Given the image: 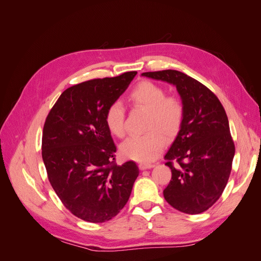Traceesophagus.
Here are the masks:
<instances>
[{"instance_id": "obj_1", "label": "esophagus", "mask_w": 261, "mask_h": 261, "mask_svg": "<svg viewBox=\"0 0 261 261\" xmlns=\"http://www.w3.org/2000/svg\"><path fill=\"white\" fill-rule=\"evenodd\" d=\"M153 167H154V165L153 164H150V163H140L139 164V169L140 170H148V169H151Z\"/></svg>"}]
</instances>
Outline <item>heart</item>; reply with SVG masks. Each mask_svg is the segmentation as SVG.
<instances>
[{
	"label": "heart",
	"mask_w": 261,
	"mask_h": 261,
	"mask_svg": "<svg viewBox=\"0 0 261 261\" xmlns=\"http://www.w3.org/2000/svg\"><path fill=\"white\" fill-rule=\"evenodd\" d=\"M134 107L148 110L146 129L143 135H133L121 145V153L126 159L150 162L161 153L168 138L174 137L184 120V106L176 96H167L162 86L155 83L140 82L129 94ZM105 121L108 129L116 137L126 133L125 110L121 101H113L106 110Z\"/></svg>",
	"instance_id": "obj_1"
}]
</instances>
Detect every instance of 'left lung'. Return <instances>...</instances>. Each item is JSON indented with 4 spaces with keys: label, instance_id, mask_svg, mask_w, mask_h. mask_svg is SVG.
Here are the masks:
<instances>
[{
    "label": "left lung",
    "instance_id": "8db88e82",
    "mask_svg": "<svg viewBox=\"0 0 261 261\" xmlns=\"http://www.w3.org/2000/svg\"><path fill=\"white\" fill-rule=\"evenodd\" d=\"M141 76L175 86L183 102V124L164 156L172 178L163 196L176 210L198 215L220 198L232 170L235 146L225 110L206 86L178 70Z\"/></svg>",
    "mask_w": 261,
    "mask_h": 261
}]
</instances>
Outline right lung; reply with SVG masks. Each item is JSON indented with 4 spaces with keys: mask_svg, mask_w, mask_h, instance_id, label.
<instances>
[{
    "mask_svg": "<svg viewBox=\"0 0 261 261\" xmlns=\"http://www.w3.org/2000/svg\"><path fill=\"white\" fill-rule=\"evenodd\" d=\"M137 72L69 87L46 116L42 159L63 204L87 222L102 223L120 212L139 174L134 161L114 163L116 146L106 110L127 89Z\"/></svg>",
    "mask_w": 261,
    "mask_h": 261,
    "instance_id": "1",
    "label": "right lung"
}]
</instances>
